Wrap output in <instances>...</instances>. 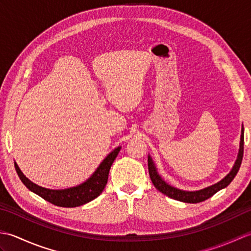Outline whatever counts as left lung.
I'll return each mask as SVG.
<instances>
[{
	"instance_id": "obj_1",
	"label": "left lung",
	"mask_w": 251,
	"mask_h": 251,
	"mask_svg": "<svg viewBox=\"0 0 251 251\" xmlns=\"http://www.w3.org/2000/svg\"><path fill=\"white\" fill-rule=\"evenodd\" d=\"M243 154H244V127H242L241 142H239V150H238L236 161L234 163L231 172L228 173L225 178L221 179L219 182L197 191H184V190L178 189L176 188V186L168 184L166 181L159 176V174L157 173L155 164H154L153 159L150 155H148L149 174H150V178L152 180L154 186H155L159 192H162L163 194L167 195L168 197H170V199L177 200L180 201L190 202V204H196V202H201L208 200L209 197L216 194L218 191L226 188V186L232 182V180L235 178V176L239 170V167H241Z\"/></svg>"
}]
</instances>
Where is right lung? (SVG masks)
Here are the masks:
<instances>
[{
	"instance_id": "1",
	"label": "right lung",
	"mask_w": 251,
	"mask_h": 251,
	"mask_svg": "<svg viewBox=\"0 0 251 251\" xmlns=\"http://www.w3.org/2000/svg\"><path fill=\"white\" fill-rule=\"evenodd\" d=\"M120 150L121 147H117L113 151L110 152L103 161L100 163L97 169L95 170V173L86 181H84L83 183L76 186H72V188L68 189L51 190L43 188V186L37 185L26 178L16 162L15 168L23 183L31 192L41 196L42 199L59 207H78L92 201L102 193L104 186L108 182L110 168Z\"/></svg>"
}]
</instances>
